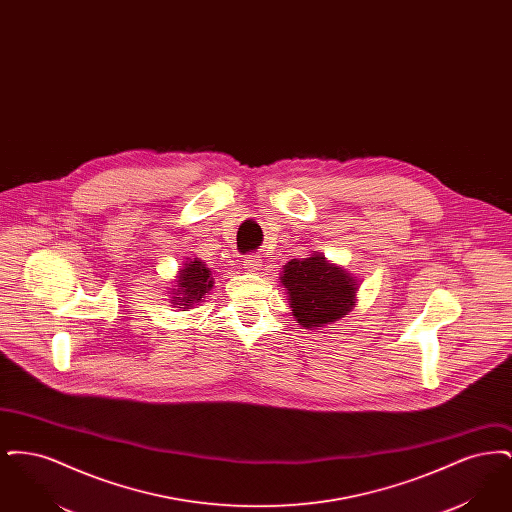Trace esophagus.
<instances>
[{
  "mask_svg": "<svg viewBox=\"0 0 512 512\" xmlns=\"http://www.w3.org/2000/svg\"><path fill=\"white\" fill-rule=\"evenodd\" d=\"M263 267V259L259 255H247L244 259V268L247 272H257Z\"/></svg>",
  "mask_w": 512,
  "mask_h": 512,
  "instance_id": "1",
  "label": "esophagus"
}]
</instances>
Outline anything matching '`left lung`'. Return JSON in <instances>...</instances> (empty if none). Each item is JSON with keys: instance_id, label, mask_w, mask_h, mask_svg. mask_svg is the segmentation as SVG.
I'll return each instance as SVG.
<instances>
[{"instance_id": "left-lung-1", "label": "left lung", "mask_w": 512, "mask_h": 512, "mask_svg": "<svg viewBox=\"0 0 512 512\" xmlns=\"http://www.w3.org/2000/svg\"><path fill=\"white\" fill-rule=\"evenodd\" d=\"M280 282L288 290L293 317L309 330L345 317L355 307L359 292L355 276L318 253L286 263Z\"/></svg>"}]
</instances>
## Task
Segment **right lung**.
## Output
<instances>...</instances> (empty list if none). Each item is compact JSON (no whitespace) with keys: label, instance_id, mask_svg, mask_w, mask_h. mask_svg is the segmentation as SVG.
I'll return each mask as SVG.
<instances>
[{"label":"right lung","instance_id":"1","mask_svg":"<svg viewBox=\"0 0 512 512\" xmlns=\"http://www.w3.org/2000/svg\"><path fill=\"white\" fill-rule=\"evenodd\" d=\"M176 284L178 286L172 295V303L178 305V309H190L211 292L215 282L209 268L205 267L199 259H190L184 268L178 270Z\"/></svg>","mask_w":512,"mask_h":512}]
</instances>
